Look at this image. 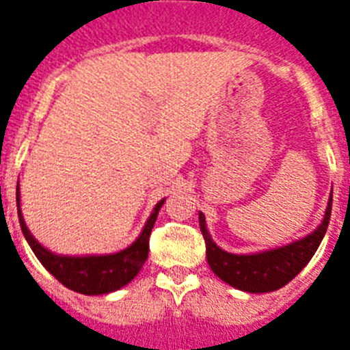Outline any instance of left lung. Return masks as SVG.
I'll use <instances>...</instances> for the list:
<instances>
[{
    "mask_svg": "<svg viewBox=\"0 0 350 350\" xmlns=\"http://www.w3.org/2000/svg\"><path fill=\"white\" fill-rule=\"evenodd\" d=\"M331 207H333V196L329 198V206L322 225L308 238L286 245L282 248L261 254H250V256H236V254L225 252L220 247H216L206 229V218L200 213L198 215L200 230L204 241H206V256L211 270L227 284L234 286L238 290L248 291V293H268V291L279 290L288 284L313 258V254L317 252V248L322 243L325 230H327Z\"/></svg>",
    "mask_w": 350,
    "mask_h": 350,
    "instance_id": "1",
    "label": "left lung"
}]
</instances>
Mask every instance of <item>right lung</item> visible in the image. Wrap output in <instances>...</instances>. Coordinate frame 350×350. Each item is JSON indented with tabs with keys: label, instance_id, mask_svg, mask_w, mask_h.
Here are the masks:
<instances>
[{
	"label": "right lung",
	"instance_id": "obj_1",
	"mask_svg": "<svg viewBox=\"0 0 350 350\" xmlns=\"http://www.w3.org/2000/svg\"><path fill=\"white\" fill-rule=\"evenodd\" d=\"M17 216H19V224L21 230L25 234L26 241L31 247L33 254L37 256L42 267L51 273V275L60 281L69 290L83 293V295H103V293H111L125 284H129L141 267L144 265L148 258L150 248V234L154 229L155 220H157L159 209L164 204L161 200L155 206L154 213L148 218L144 225L143 232L134 243L129 248L121 250L118 254H109V256H88V258H68V256H55L50 250H46L42 245L37 241L26 229L25 220H23L21 211H19V184H17Z\"/></svg>",
	"mask_w": 350,
	"mask_h": 350
}]
</instances>
